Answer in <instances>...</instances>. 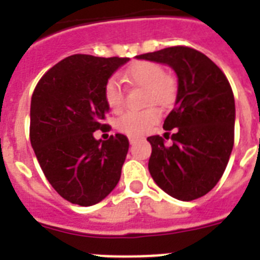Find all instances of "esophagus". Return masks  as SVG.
Instances as JSON below:
<instances>
[{
    "label": "esophagus",
    "mask_w": 260,
    "mask_h": 260,
    "mask_svg": "<svg viewBox=\"0 0 260 260\" xmlns=\"http://www.w3.org/2000/svg\"><path fill=\"white\" fill-rule=\"evenodd\" d=\"M129 143L131 144H134V143H136V142H139V140H140V138H139V136H129Z\"/></svg>",
    "instance_id": "1"
}]
</instances>
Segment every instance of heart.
<instances>
[{
	"label": "heart",
	"mask_w": 260,
	"mask_h": 260,
	"mask_svg": "<svg viewBox=\"0 0 260 260\" xmlns=\"http://www.w3.org/2000/svg\"><path fill=\"white\" fill-rule=\"evenodd\" d=\"M125 79L132 85L146 87L147 104L167 106L177 97V82L165 74L163 67L154 62H138L126 70ZM104 97L110 109L118 112L124 106V90L116 78H110L104 89ZM159 120V110L150 106L143 110H129L117 120L118 129L128 135H142Z\"/></svg>",
	"instance_id": "1"
}]
</instances>
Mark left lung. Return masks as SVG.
Wrapping results in <instances>:
<instances>
[{"mask_svg":"<svg viewBox=\"0 0 260 260\" xmlns=\"http://www.w3.org/2000/svg\"><path fill=\"white\" fill-rule=\"evenodd\" d=\"M138 59L170 66L177 74L175 105L163 128L175 131L173 144L159 135L148 170L169 196L191 201L205 196L222 177L234 148L235 98L228 79L206 55L189 47H170L139 55Z\"/></svg>","mask_w":260,"mask_h":260,"instance_id":"obj_1","label":"left lung"}]
</instances>
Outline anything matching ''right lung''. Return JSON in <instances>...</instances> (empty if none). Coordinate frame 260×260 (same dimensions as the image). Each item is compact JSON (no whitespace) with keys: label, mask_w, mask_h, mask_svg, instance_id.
Wrapping results in <instances>:
<instances>
[{"label":"right lung","mask_w":260,"mask_h":260,"mask_svg":"<svg viewBox=\"0 0 260 260\" xmlns=\"http://www.w3.org/2000/svg\"><path fill=\"white\" fill-rule=\"evenodd\" d=\"M129 58L73 55L47 71L30 101V144L43 173L71 204L102 201L120 181L129 142L97 140L109 106L104 89Z\"/></svg>","instance_id":"obj_1"}]
</instances>
